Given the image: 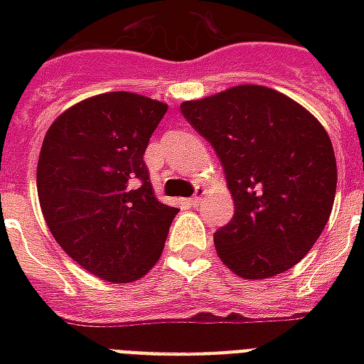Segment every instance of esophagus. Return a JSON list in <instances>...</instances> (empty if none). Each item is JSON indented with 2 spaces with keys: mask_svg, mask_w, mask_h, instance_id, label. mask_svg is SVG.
Segmentation results:
<instances>
[{
  "mask_svg": "<svg viewBox=\"0 0 364 364\" xmlns=\"http://www.w3.org/2000/svg\"><path fill=\"white\" fill-rule=\"evenodd\" d=\"M203 197H205V189H200V187H197V193L193 195V198H191L189 203L193 206H198L200 203H203Z\"/></svg>",
  "mask_w": 364,
  "mask_h": 364,
  "instance_id": "obj_1",
  "label": "esophagus"
}]
</instances>
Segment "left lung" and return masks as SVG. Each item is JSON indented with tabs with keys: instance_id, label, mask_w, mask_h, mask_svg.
I'll list each match as a JSON object with an SVG mask.
<instances>
[{
	"instance_id": "8db88e82",
	"label": "left lung",
	"mask_w": 364,
	"mask_h": 364,
	"mask_svg": "<svg viewBox=\"0 0 364 364\" xmlns=\"http://www.w3.org/2000/svg\"><path fill=\"white\" fill-rule=\"evenodd\" d=\"M213 144L234 198V218L214 234L226 267L269 279L294 267L328 224L337 187L333 146L316 117L263 85L181 103Z\"/></svg>"
}]
</instances>
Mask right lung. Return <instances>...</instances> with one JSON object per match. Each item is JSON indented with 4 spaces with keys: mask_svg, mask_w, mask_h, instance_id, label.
Listing matches in <instances>:
<instances>
[{
    "mask_svg": "<svg viewBox=\"0 0 364 364\" xmlns=\"http://www.w3.org/2000/svg\"><path fill=\"white\" fill-rule=\"evenodd\" d=\"M167 105L114 91L60 114L44 136L36 189L60 247L109 282L142 279L179 208L154 197L144 151Z\"/></svg>",
    "mask_w": 364,
    "mask_h": 364,
    "instance_id": "obj_1",
    "label": "right lung"
}]
</instances>
